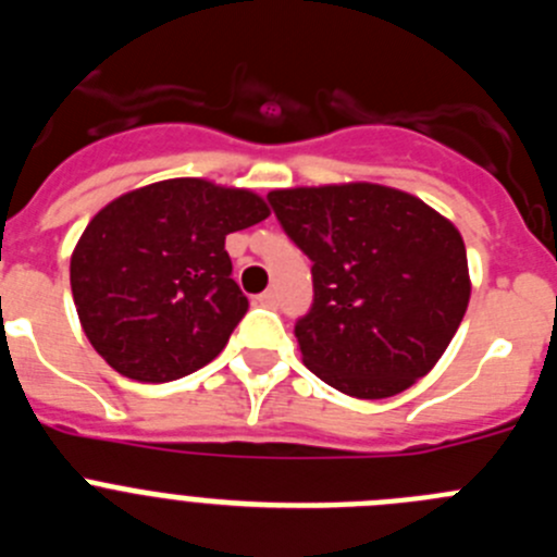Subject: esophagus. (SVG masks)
I'll use <instances>...</instances> for the list:
<instances>
[{
	"label": "esophagus",
	"instance_id": "obj_1",
	"mask_svg": "<svg viewBox=\"0 0 557 557\" xmlns=\"http://www.w3.org/2000/svg\"><path fill=\"white\" fill-rule=\"evenodd\" d=\"M259 304H262V307H278V293H275V289H264V293L259 295Z\"/></svg>",
	"mask_w": 557,
	"mask_h": 557
}]
</instances>
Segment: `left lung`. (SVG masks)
Returning <instances> with one entry per match:
<instances>
[{
    "label": "left lung",
    "mask_w": 557,
    "mask_h": 557,
    "mask_svg": "<svg viewBox=\"0 0 557 557\" xmlns=\"http://www.w3.org/2000/svg\"><path fill=\"white\" fill-rule=\"evenodd\" d=\"M275 218L312 259V309L295 323L304 366L334 391L387 398L435 368L471 298L462 236L382 184L273 189Z\"/></svg>",
    "instance_id": "left-lung-1"
}]
</instances>
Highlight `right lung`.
Here are the masks:
<instances>
[{
  "instance_id": "1",
  "label": "right lung",
  "mask_w": 557,
  "mask_h": 557,
  "mask_svg": "<svg viewBox=\"0 0 557 557\" xmlns=\"http://www.w3.org/2000/svg\"><path fill=\"white\" fill-rule=\"evenodd\" d=\"M268 214L250 189L203 178L159 181L97 211L69 264L95 351L122 376L152 385L209 366L248 312L225 236Z\"/></svg>"
}]
</instances>
